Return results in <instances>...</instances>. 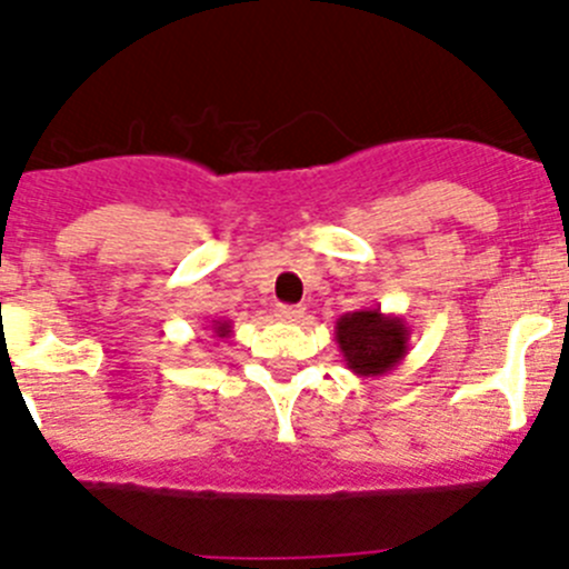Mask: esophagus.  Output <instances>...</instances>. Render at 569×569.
I'll return each instance as SVG.
<instances>
[{"instance_id":"34e87169","label":"esophagus","mask_w":569,"mask_h":569,"mask_svg":"<svg viewBox=\"0 0 569 569\" xmlns=\"http://www.w3.org/2000/svg\"><path fill=\"white\" fill-rule=\"evenodd\" d=\"M278 317L286 322H300L306 317V309L302 306H278Z\"/></svg>"}]
</instances>
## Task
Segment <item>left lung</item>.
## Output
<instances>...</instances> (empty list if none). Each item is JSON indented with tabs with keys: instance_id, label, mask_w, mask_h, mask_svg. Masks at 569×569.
Masks as SVG:
<instances>
[{
	"instance_id": "8db88e82",
	"label": "left lung",
	"mask_w": 569,
	"mask_h": 569,
	"mask_svg": "<svg viewBox=\"0 0 569 569\" xmlns=\"http://www.w3.org/2000/svg\"><path fill=\"white\" fill-rule=\"evenodd\" d=\"M337 345L345 365L359 379L387 376L410 353V326L405 317L381 309L348 311L337 320Z\"/></svg>"
}]
</instances>
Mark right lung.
I'll use <instances>...</instances> for the list:
<instances>
[{"label": "right lung", "mask_w": 569, "mask_h": 569, "mask_svg": "<svg viewBox=\"0 0 569 569\" xmlns=\"http://www.w3.org/2000/svg\"><path fill=\"white\" fill-rule=\"evenodd\" d=\"M207 331L212 333V339H230L232 322L230 320H212V326H207Z\"/></svg>", "instance_id": "1"}]
</instances>
